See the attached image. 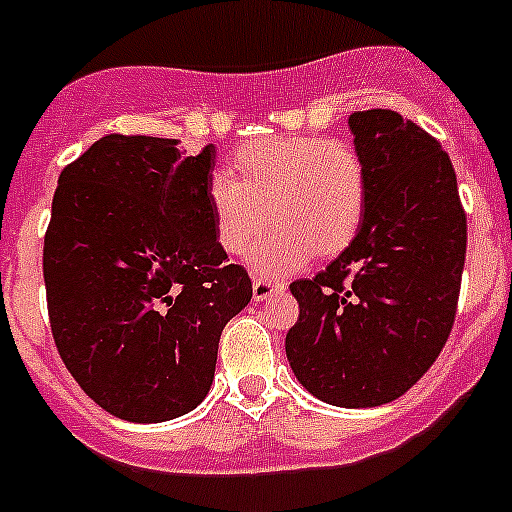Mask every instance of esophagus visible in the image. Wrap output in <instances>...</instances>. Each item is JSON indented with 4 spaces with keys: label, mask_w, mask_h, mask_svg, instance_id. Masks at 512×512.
Segmentation results:
<instances>
[{
    "label": "esophagus",
    "mask_w": 512,
    "mask_h": 512,
    "mask_svg": "<svg viewBox=\"0 0 512 512\" xmlns=\"http://www.w3.org/2000/svg\"><path fill=\"white\" fill-rule=\"evenodd\" d=\"M284 289V284L276 279H266V276H253V299L256 302H264V299H269L271 294L281 292Z\"/></svg>",
    "instance_id": "34e87169"
}]
</instances>
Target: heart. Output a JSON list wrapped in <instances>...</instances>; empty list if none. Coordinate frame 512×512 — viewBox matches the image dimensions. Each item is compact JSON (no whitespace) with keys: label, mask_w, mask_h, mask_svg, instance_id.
I'll return each instance as SVG.
<instances>
[{"label":"heart","mask_w":512,"mask_h":512,"mask_svg":"<svg viewBox=\"0 0 512 512\" xmlns=\"http://www.w3.org/2000/svg\"><path fill=\"white\" fill-rule=\"evenodd\" d=\"M236 174L215 170L208 180L218 246L241 256L259 238L266 210L274 220L253 251L264 274L294 269L314 251L332 256L358 233L368 200V172L345 139L307 134L266 137L238 147Z\"/></svg>","instance_id":"1"}]
</instances>
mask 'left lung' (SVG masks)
I'll list each match as a JSON object with an SVG mask.
<instances>
[{"label": "left lung", "instance_id": "1", "mask_svg": "<svg viewBox=\"0 0 512 512\" xmlns=\"http://www.w3.org/2000/svg\"><path fill=\"white\" fill-rule=\"evenodd\" d=\"M368 200L350 246L289 284L299 320L287 358L312 396L368 409L396 401L434 365L457 314L467 215L437 139L391 109L350 114Z\"/></svg>", "mask_w": 512, "mask_h": 512}]
</instances>
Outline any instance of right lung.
Segmentation results:
<instances>
[{
  "label": "right lung",
  "instance_id": "1",
  "mask_svg": "<svg viewBox=\"0 0 512 512\" xmlns=\"http://www.w3.org/2000/svg\"><path fill=\"white\" fill-rule=\"evenodd\" d=\"M215 147L106 134L60 172L42 276L53 340L78 386L134 424L175 419L210 391L223 327L251 279L215 238Z\"/></svg>",
  "mask_w": 512,
  "mask_h": 512
}]
</instances>
